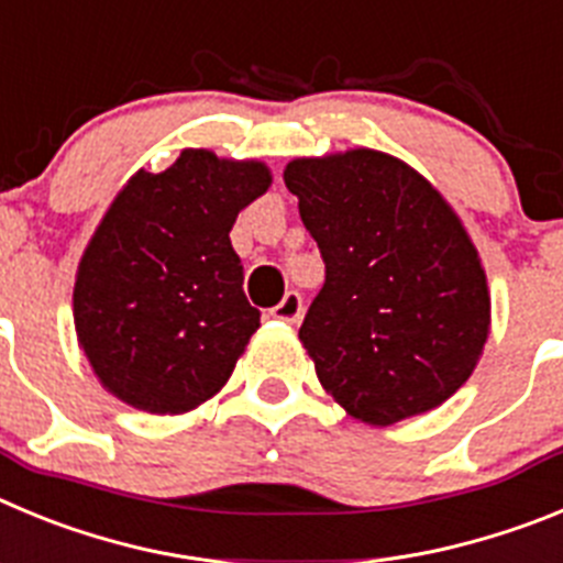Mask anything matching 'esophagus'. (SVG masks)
Wrapping results in <instances>:
<instances>
[{"mask_svg":"<svg viewBox=\"0 0 563 563\" xmlns=\"http://www.w3.org/2000/svg\"><path fill=\"white\" fill-rule=\"evenodd\" d=\"M272 317L280 319V322H288V325H297L302 319V297L300 291H288L275 308H272Z\"/></svg>","mask_w":563,"mask_h":563,"instance_id":"34e87169","label":"esophagus"}]
</instances>
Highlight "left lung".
I'll list each match as a JSON object with an SVG mask.
<instances>
[{"mask_svg":"<svg viewBox=\"0 0 563 563\" xmlns=\"http://www.w3.org/2000/svg\"><path fill=\"white\" fill-rule=\"evenodd\" d=\"M283 179L325 261L300 328L325 393L369 427L452 398L490 331L488 280L457 212L373 148L291 159Z\"/></svg>","mask_w":563,"mask_h":563,"instance_id":"8db88e82","label":"left lung"}]
</instances>
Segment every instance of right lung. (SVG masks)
I'll return each instance as SVG.
<instances>
[{"instance_id":"right-lung-1","label":"right lung","mask_w":563,"mask_h":563,"mask_svg":"<svg viewBox=\"0 0 563 563\" xmlns=\"http://www.w3.org/2000/svg\"><path fill=\"white\" fill-rule=\"evenodd\" d=\"M269 185L263 162L205 148L125 181L80 257L73 291L78 344L114 398L181 415L224 387L261 328L230 230Z\"/></svg>"}]
</instances>
